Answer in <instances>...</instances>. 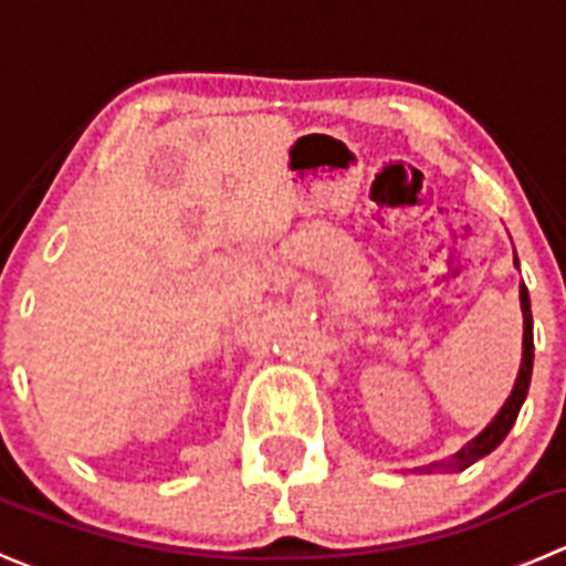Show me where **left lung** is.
<instances>
[{
    "instance_id": "left-lung-1",
    "label": "left lung",
    "mask_w": 566,
    "mask_h": 566,
    "mask_svg": "<svg viewBox=\"0 0 566 566\" xmlns=\"http://www.w3.org/2000/svg\"><path fill=\"white\" fill-rule=\"evenodd\" d=\"M516 265H520V262H516ZM520 304H522L525 332H522V366H520V374H516L514 390H511V396L505 399L500 413L489 421V427H485L480 436H474L463 450H458L455 455L450 458V461L432 463V467H424L421 472H430V469H438V467L447 469V472H461V469L472 467L474 461H480V458H485L489 452L497 450L500 443L505 441V436H509L511 427H514L522 402H525L527 388H531V374H533V315H531V295H527L525 284H520Z\"/></svg>"
}]
</instances>
